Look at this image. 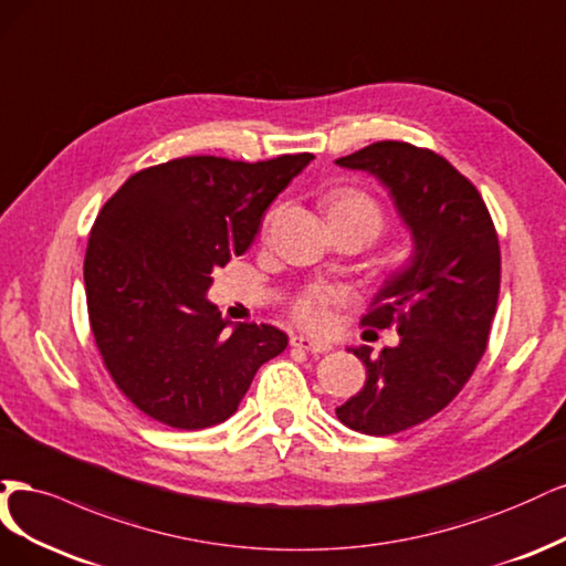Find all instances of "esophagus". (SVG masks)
Returning <instances> with one entry per match:
<instances>
[{
	"label": "esophagus",
	"instance_id": "1",
	"mask_svg": "<svg viewBox=\"0 0 566 566\" xmlns=\"http://www.w3.org/2000/svg\"><path fill=\"white\" fill-rule=\"evenodd\" d=\"M291 348H298V350H305L310 355H324L332 350L329 343H322V340H313V338H305V336H298L294 334L291 336Z\"/></svg>",
	"mask_w": 566,
	"mask_h": 566
}]
</instances>
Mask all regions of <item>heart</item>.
Masks as SVG:
<instances>
[{
    "instance_id": "b5f03b06",
    "label": "heart",
    "mask_w": 566,
    "mask_h": 566,
    "mask_svg": "<svg viewBox=\"0 0 566 566\" xmlns=\"http://www.w3.org/2000/svg\"><path fill=\"white\" fill-rule=\"evenodd\" d=\"M324 207H326V218H329V223L361 221V223L371 226L376 237L382 232V228H386V216H382V209L374 202L369 195H364L359 190L338 188V190L326 195ZM272 218H275V213H268L265 226L272 223ZM334 301H336V296L332 294V291L313 286V289H305L303 294L296 296L294 307L291 310H294L296 322L307 326V329H322V326H326V322H329Z\"/></svg>"
}]
</instances>
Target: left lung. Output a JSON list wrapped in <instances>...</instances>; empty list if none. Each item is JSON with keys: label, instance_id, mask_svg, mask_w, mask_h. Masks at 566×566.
I'll use <instances>...</instances> for the list:
<instances>
[{"label": "left lung", "instance_id": "1", "mask_svg": "<svg viewBox=\"0 0 566 566\" xmlns=\"http://www.w3.org/2000/svg\"><path fill=\"white\" fill-rule=\"evenodd\" d=\"M336 164L374 174L413 234L411 263L361 317L371 329L397 326L399 345L378 357L353 348L367 382L336 409L350 430L395 434L440 413L482 359L501 289L499 234L478 188L428 148L378 140Z\"/></svg>", "mask_w": 566, "mask_h": 566}]
</instances>
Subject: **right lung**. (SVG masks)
I'll list each match as a JSON object with an SVG mask.
<instances>
[{
    "label": "right lung",
    "instance_id": "obj_1",
    "mask_svg": "<svg viewBox=\"0 0 566 566\" xmlns=\"http://www.w3.org/2000/svg\"><path fill=\"white\" fill-rule=\"evenodd\" d=\"M315 157H180L134 174L88 234L91 334L129 402L178 430L223 423L261 364L286 348L277 326L228 329L207 301L213 268L242 256L265 209Z\"/></svg>",
    "mask_w": 566,
    "mask_h": 566
}]
</instances>
